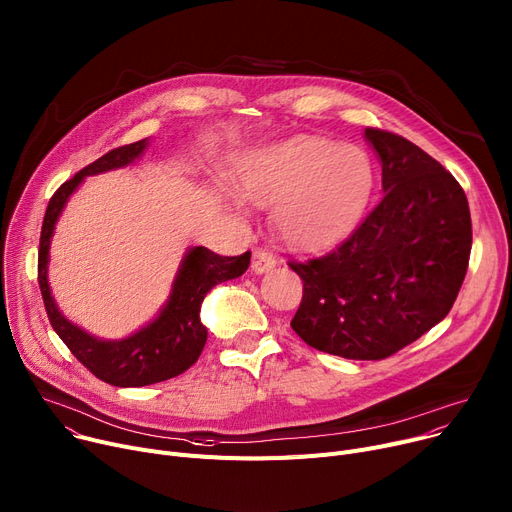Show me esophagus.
Returning <instances> with one entry per match:
<instances>
[{
  "instance_id": "esophagus-1",
  "label": "esophagus",
  "mask_w": 512,
  "mask_h": 512,
  "mask_svg": "<svg viewBox=\"0 0 512 512\" xmlns=\"http://www.w3.org/2000/svg\"><path fill=\"white\" fill-rule=\"evenodd\" d=\"M274 265H276V257H274V253L267 251V249H255V251H253L251 267H253L255 274H263V271L271 269Z\"/></svg>"
}]
</instances>
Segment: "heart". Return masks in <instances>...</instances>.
<instances>
[{
    "mask_svg": "<svg viewBox=\"0 0 512 512\" xmlns=\"http://www.w3.org/2000/svg\"><path fill=\"white\" fill-rule=\"evenodd\" d=\"M253 206H274V222L300 249L331 243L358 216L372 189V164L352 144L294 138L253 154L234 183Z\"/></svg>",
    "mask_w": 512,
    "mask_h": 512,
    "instance_id": "b5f03b06",
    "label": "heart"
}]
</instances>
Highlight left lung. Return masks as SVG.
I'll list each match as a JSON object with an SVG mask.
<instances>
[{"label": "left lung", "mask_w": 512, "mask_h": 512, "mask_svg": "<svg viewBox=\"0 0 512 512\" xmlns=\"http://www.w3.org/2000/svg\"><path fill=\"white\" fill-rule=\"evenodd\" d=\"M383 162V199L333 251L288 265L302 280L290 321L315 350L383 360L449 315L467 274L471 216L463 187L397 133L366 127Z\"/></svg>", "instance_id": "obj_1"}]
</instances>
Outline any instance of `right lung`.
<instances>
[{
	"mask_svg": "<svg viewBox=\"0 0 512 512\" xmlns=\"http://www.w3.org/2000/svg\"><path fill=\"white\" fill-rule=\"evenodd\" d=\"M144 148L146 140L119 146L84 166L80 173L53 193L41 228L39 286L51 327L96 379L115 387H146L162 383L179 377L191 364H195L208 339V331L199 321L203 296L216 284L243 276L251 263V251L236 257H222L206 247L191 249L160 317L142 331L121 339V342H100V339L84 333L61 317L47 284V259L51 234L65 201L86 175L125 166L138 158Z\"/></svg>",
	"mask_w": 512,
	"mask_h": 512,
	"instance_id": "1",
	"label": "right lung"
}]
</instances>
